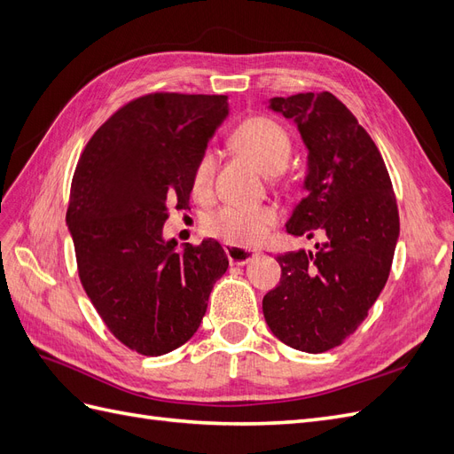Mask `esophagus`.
Wrapping results in <instances>:
<instances>
[{"label":"esophagus","instance_id":"1","mask_svg":"<svg viewBox=\"0 0 454 454\" xmlns=\"http://www.w3.org/2000/svg\"><path fill=\"white\" fill-rule=\"evenodd\" d=\"M225 254L229 257L231 265H246L257 257L255 250L240 248V246H235V244H225Z\"/></svg>","mask_w":454,"mask_h":454}]
</instances>
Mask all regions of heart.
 Listing matches in <instances>:
<instances>
[{
	"label": "heart",
	"instance_id": "obj_1",
	"mask_svg": "<svg viewBox=\"0 0 454 454\" xmlns=\"http://www.w3.org/2000/svg\"><path fill=\"white\" fill-rule=\"evenodd\" d=\"M240 153L255 162V167L265 172L274 174L286 168L292 155V142L287 132L267 117H254L244 121L242 125L232 132L231 138ZM215 172V155L214 151L206 149L199 157L193 168V189L197 193L208 191ZM277 223V210L272 206H223L217 212L204 219V232L210 237L222 239L227 244L250 246L259 242L267 235L270 225Z\"/></svg>",
	"mask_w": 454,
	"mask_h": 454
}]
</instances>
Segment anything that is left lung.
<instances>
[{
    "mask_svg": "<svg viewBox=\"0 0 454 454\" xmlns=\"http://www.w3.org/2000/svg\"><path fill=\"white\" fill-rule=\"evenodd\" d=\"M267 107L294 121L307 149V197L286 231L324 242L278 255L282 278L263 297V314L284 345L318 354L354 333L380 295L400 215L375 142L332 92L277 96Z\"/></svg>",
    "mask_w": 454,
    "mask_h": 454,
    "instance_id": "8db88e82",
    "label": "left lung"
}]
</instances>
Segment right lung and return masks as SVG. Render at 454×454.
<instances>
[{"mask_svg":"<svg viewBox=\"0 0 454 454\" xmlns=\"http://www.w3.org/2000/svg\"><path fill=\"white\" fill-rule=\"evenodd\" d=\"M227 115L223 94H147L109 117L77 162L66 223L81 284L109 332L144 356L195 335L229 267L212 239L176 250L162 237L170 206H189L195 164Z\"/></svg>","mask_w":454,"mask_h":454,"instance_id":"1","label":"right lung"}]
</instances>
